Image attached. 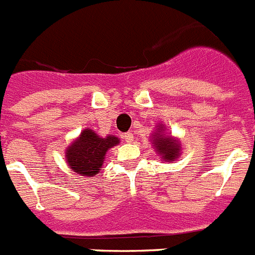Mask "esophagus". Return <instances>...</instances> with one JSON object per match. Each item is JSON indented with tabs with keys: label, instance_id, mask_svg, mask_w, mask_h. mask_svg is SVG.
Instances as JSON below:
<instances>
[{
	"label": "esophagus",
	"instance_id": "34e87169",
	"mask_svg": "<svg viewBox=\"0 0 255 255\" xmlns=\"http://www.w3.org/2000/svg\"><path fill=\"white\" fill-rule=\"evenodd\" d=\"M124 140H125L126 143H131V141L134 140V135H132V132H125V134H124Z\"/></svg>",
	"mask_w": 255,
	"mask_h": 255
}]
</instances>
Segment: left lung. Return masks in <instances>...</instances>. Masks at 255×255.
Returning <instances> with one entry per match:
<instances>
[{"label": "left lung", "mask_w": 255, "mask_h": 255, "mask_svg": "<svg viewBox=\"0 0 255 255\" xmlns=\"http://www.w3.org/2000/svg\"><path fill=\"white\" fill-rule=\"evenodd\" d=\"M163 126L159 124L157 125L155 132L152 135V141L154 144V148L157 150L161 158L167 162H173L175 159L179 158L180 150H181V144L177 139L170 135L163 134Z\"/></svg>", "instance_id": "1"}]
</instances>
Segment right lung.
I'll list each match as a JSON object with an SVG mask.
<instances>
[{"label": "right lung", "instance_id": "right-lung-1", "mask_svg": "<svg viewBox=\"0 0 255 255\" xmlns=\"http://www.w3.org/2000/svg\"><path fill=\"white\" fill-rule=\"evenodd\" d=\"M119 143L114 135L102 138L92 129H84L69 145L65 158L71 171L82 176H94L100 172L107 150Z\"/></svg>", "mask_w": 255, "mask_h": 255}]
</instances>
